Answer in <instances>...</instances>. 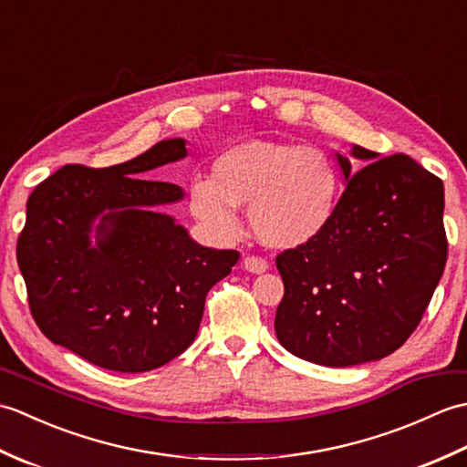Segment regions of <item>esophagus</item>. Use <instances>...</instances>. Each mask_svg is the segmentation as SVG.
Instances as JSON below:
<instances>
[{
	"label": "esophagus",
	"instance_id": "esophagus-1",
	"mask_svg": "<svg viewBox=\"0 0 467 467\" xmlns=\"http://www.w3.org/2000/svg\"><path fill=\"white\" fill-rule=\"evenodd\" d=\"M243 266L246 271L254 273V275H261L265 271H269V263L261 259V256H246V259L243 261Z\"/></svg>",
	"mask_w": 467,
	"mask_h": 467
}]
</instances>
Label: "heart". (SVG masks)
I'll return each instance as SVG.
<instances>
[{"mask_svg": "<svg viewBox=\"0 0 467 467\" xmlns=\"http://www.w3.org/2000/svg\"><path fill=\"white\" fill-rule=\"evenodd\" d=\"M339 196V172L319 148L249 140L223 152L214 181L191 188L194 216L218 239L241 231L236 208H249L256 241L289 251L309 244L331 224Z\"/></svg>", "mask_w": 467, "mask_h": 467, "instance_id": "b5f03b06", "label": "heart"}]
</instances>
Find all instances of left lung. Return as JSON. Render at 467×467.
I'll list each match as a JSON object with an SVG mask.
<instances>
[{
	"instance_id": "left-lung-1",
	"label": "left lung",
	"mask_w": 467,
	"mask_h": 467,
	"mask_svg": "<svg viewBox=\"0 0 467 467\" xmlns=\"http://www.w3.org/2000/svg\"><path fill=\"white\" fill-rule=\"evenodd\" d=\"M335 152L345 192L327 231L276 256L285 285L275 315L286 351L325 367L391 355L420 325L438 286L448 239L443 182L408 154L363 146Z\"/></svg>"
}]
</instances>
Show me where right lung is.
Masks as SVG:
<instances>
[{"label":"right lung","instance_id":"add662e5","mask_svg":"<svg viewBox=\"0 0 467 467\" xmlns=\"http://www.w3.org/2000/svg\"><path fill=\"white\" fill-rule=\"evenodd\" d=\"M186 154L184 138H171L116 166H64L36 186L17 265L49 341L120 373L156 369L192 345L206 293L239 253L198 244L158 211L182 201L181 186L138 178Z\"/></svg>","mask_w":467,"mask_h":467}]
</instances>
